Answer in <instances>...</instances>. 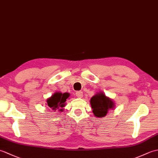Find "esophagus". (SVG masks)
<instances>
[{"label":"esophagus","instance_id":"esophagus-1","mask_svg":"<svg viewBox=\"0 0 158 158\" xmlns=\"http://www.w3.org/2000/svg\"><path fill=\"white\" fill-rule=\"evenodd\" d=\"M75 95H76L77 97H79V98H81V97L83 96V92H82V91H78V92H77L75 93Z\"/></svg>","mask_w":158,"mask_h":158}]
</instances>
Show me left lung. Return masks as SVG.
Here are the masks:
<instances>
[{
  "mask_svg": "<svg viewBox=\"0 0 158 158\" xmlns=\"http://www.w3.org/2000/svg\"><path fill=\"white\" fill-rule=\"evenodd\" d=\"M90 104L93 109L94 114L98 117H105L108 110L113 109L114 107V103L112 100L107 98L102 93H98L92 97Z\"/></svg>",
  "mask_w": 158,
  "mask_h": 158,
  "instance_id": "8db88e82",
  "label": "left lung"
}]
</instances>
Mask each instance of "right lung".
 Masks as SVG:
<instances>
[{
    "instance_id": "right-lung-1",
    "label": "right lung",
    "mask_w": 158,
    "mask_h": 158,
    "mask_svg": "<svg viewBox=\"0 0 158 158\" xmlns=\"http://www.w3.org/2000/svg\"><path fill=\"white\" fill-rule=\"evenodd\" d=\"M70 94L69 93H60L56 92L51 98H48L47 100V102H48V105L49 108L52 109L53 110H56V109L59 108H63L65 106V102L66 101V99L69 98ZM60 111H62L63 109H59Z\"/></svg>"
}]
</instances>
